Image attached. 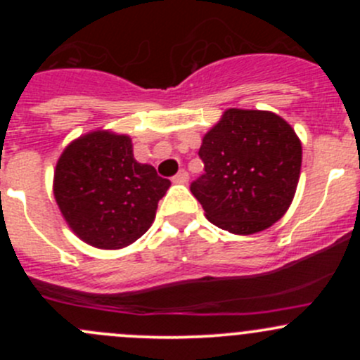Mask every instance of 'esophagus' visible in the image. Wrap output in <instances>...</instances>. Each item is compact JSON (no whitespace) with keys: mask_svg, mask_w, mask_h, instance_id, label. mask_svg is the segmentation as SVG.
<instances>
[{"mask_svg":"<svg viewBox=\"0 0 360 360\" xmlns=\"http://www.w3.org/2000/svg\"><path fill=\"white\" fill-rule=\"evenodd\" d=\"M188 179H190V177H188L186 170H179V172H177L176 176H174V183H179V184L188 183Z\"/></svg>","mask_w":360,"mask_h":360,"instance_id":"esophagus-1","label":"esophagus"}]
</instances>
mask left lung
I'll use <instances>...</instances> for the list:
<instances>
[{
  "label": "left lung",
  "instance_id": "8db88e82",
  "mask_svg": "<svg viewBox=\"0 0 360 360\" xmlns=\"http://www.w3.org/2000/svg\"><path fill=\"white\" fill-rule=\"evenodd\" d=\"M205 172L191 193L221 230L252 235L277 223L291 205L301 170V141L271 111L231 108L203 136Z\"/></svg>",
  "mask_w": 360,
  "mask_h": 360
}]
</instances>
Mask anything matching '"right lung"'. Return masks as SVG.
<instances>
[{
  "mask_svg": "<svg viewBox=\"0 0 360 360\" xmlns=\"http://www.w3.org/2000/svg\"><path fill=\"white\" fill-rule=\"evenodd\" d=\"M169 179L134 158L129 136L94 130L63 151L53 195L64 219L89 245L122 249L143 237Z\"/></svg>",
  "mask_w": 360,
  "mask_h": 360,
  "instance_id": "right-lung-1",
  "label": "right lung"
}]
</instances>
